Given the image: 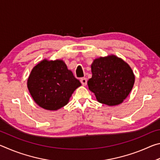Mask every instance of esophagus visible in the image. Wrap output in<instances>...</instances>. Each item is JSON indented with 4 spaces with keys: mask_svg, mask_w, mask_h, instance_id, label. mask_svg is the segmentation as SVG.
Returning a JSON list of instances; mask_svg holds the SVG:
<instances>
[{
    "mask_svg": "<svg viewBox=\"0 0 160 160\" xmlns=\"http://www.w3.org/2000/svg\"><path fill=\"white\" fill-rule=\"evenodd\" d=\"M80 82H81V83H82V85H86L87 82H88V80H87L86 78H82L80 79Z\"/></svg>",
    "mask_w": 160,
    "mask_h": 160,
    "instance_id": "esophagus-1",
    "label": "esophagus"
}]
</instances>
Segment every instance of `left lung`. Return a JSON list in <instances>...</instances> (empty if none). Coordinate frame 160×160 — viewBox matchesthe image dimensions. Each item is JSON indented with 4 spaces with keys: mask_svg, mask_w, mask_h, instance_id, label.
<instances>
[{
    "mask_svg": "<svg viewBox=\"0 0 160 160\" xmlns=\"http://www.w3.org/2000/svg\"><path fill=\"white\" fill-rule=\"evenodd\" d=\"M91 68L92 76L88 82V88L100 103L119 104L131 92L135 76L122 59L115 56L101 57L94 61Z\"/></svg>",
    "mask_w": 160,
    "mask_h": 160,
    "instance_id": "8db88e82",
    "label": "left lung"
}]
</instances>
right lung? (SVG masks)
I'll list each match as a JSON object with an SVG mask.
<instances>
[{
    "instance_id": "obj_1",
    "label": "right lung",
    "mask_w": 160,
    "mask_h": 160,
    "mask_svg": "<svg viewBox=\"0 0 160 160\" xmlns=\"http://www.w3.org/2000/svg\"><path fill=\"white\" fill-rule=\"evenodd\" d=\"M81 83L67 68L63 61L44 60L32 69L28 88L39 107L57 110L68 102L70 97Z\"/></svg>"
}]
</instances>
